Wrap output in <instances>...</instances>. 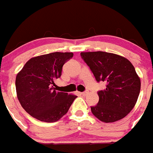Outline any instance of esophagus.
I'll return each instance as SVG.
<instances>
[{"mask_svg": "<svg viewBox=\"0 0 153 153\" xmlns=\"http://www.w3.org/2000/svg\"><path fill=\"white\" fill-rule=\"evenodd\" d=\"M80 94H81V95L86 96V94H87V92H86V91H85V92H82V93H80Z\"/></svg>", "mask_w": 153, "mask_h": 153, "instance_id": "esophagus-1", "label": "esophagus"}]
</instances>
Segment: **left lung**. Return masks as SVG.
I'll return each mask as SVG.
<instances>
[{
  "mask_svg": "<svg viewBox=\"0 0 153 153\" xmlns=\"http://www.w3.org/2000/svg\"><path fill=\"white\" fill-rule=\"evenodd\" d=\"M97 82H105L106 88L99 91L98 103L91 112L100 121H119L133 109L140 91V79L126 58L105 51L81 52Z\"/></svg>",
  "mask_w": 153,
  "mask_h": 153,
  "instance_id": "8db88e82",
  "label": "left lung"
}]
</instances>
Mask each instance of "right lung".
I'll return each instance as SVG.
<instances>
[{"label": "right lung", "mask_w": 153, "mask_h": 153, "mask_svg": "<svg viewBox=\"0 0 153 153\" xmlns=\"http://www.w3.org/2000/svg\"><path fill=\"white\" fill-rule=\"evenodd\" d=\"M72 52H53L33 57L16 78V90L21 106L27 114L44 122L59 121L67 114L76 95L59 91L55 81Z\"/></svg>", "instance_id": "obj_1"}]
</instances>
